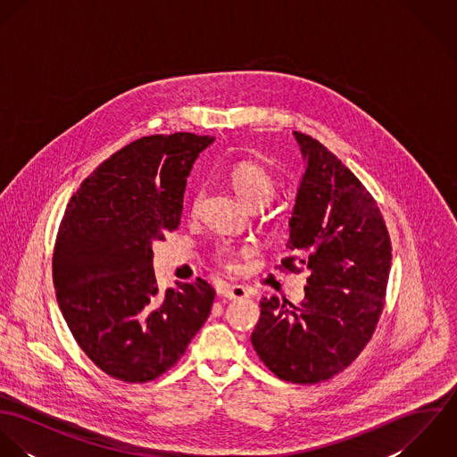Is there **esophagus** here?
Listing matches in <instances>:
<instances>
[{
	"instance_id": "1",
	"label": "esophagus",
	"mask_w": 457,
	"mask_h": 457,
	"mask_svg": "<svg viewBox=\"0 0 457 457\" xmlns=\"http://www.w3.org/2000/svg\"><path fill=\"white\" fill-rule=\"evenodd\" d=\"M218 294L227 297V299H245V297H248V290L243 285H228V283L218 287Z\"/></svg>"
}]
</instances>
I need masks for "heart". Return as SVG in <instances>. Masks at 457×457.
<instances>
[{"label": "heart", "instance_id": "heart-1", "mask_svg": "<svg viewBox=\"0 0 457 457\" xmlns=\"http://www.w3.org/2000/svg\"><path fill=\"white\" fill-rule=\"evenodd\" d=\"M230 183L236 194L241 196L252 209L262 207L274 195V181L269 172L255 162H239L230 169ZM202 198V190L198 188L192 198V209L195 211ZM214 259L218 263L232 269L236 263V252L228 245H220L214 250Z\"/></svg>", "mask_w": 457, "mask_h": 457}]
</instances>
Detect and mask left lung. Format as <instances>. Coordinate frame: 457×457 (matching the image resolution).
Segmentation results:
<instances>
[{
  "label": "left lung",
  "mask_w": 457,
  "mask_h": 457,
  "mask_svg": "<svg viewBox=\"0 0 457 457\" xmlns=\"http://www.w3.org/2000/svg\"><path fill=\"white\" fill-rule=\"evenodd\" d=\"M306 160L279 270H310L294 306L261 301L252 345L281 380L319 384L348 368L380 320L391 237L377 200L317 138L294 131Z\"/></svg>",
  "instance_id": "1"
}]
</instances>
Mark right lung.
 <instances>
[{
    "label": "right lung",
    "mask_w": 457,
    "mask_h": 457,
    "mask_svg": "<svg viewBox=\"0 0 457 457\" xmlns=\"http://www.w3.org/2000/svg\"><path fill=\"white\" fill-rule=\"evenodd\" d=\"M214 137L178 131L133 140L66 204L53 281L66 326L109 377L153 382L183 357L214 301L196 278L158 290L151 243L181 221L187 178Z\"/></svg>",
    "instance_id": "add662e5"
}]
</instances>
